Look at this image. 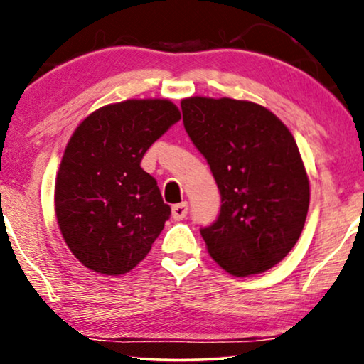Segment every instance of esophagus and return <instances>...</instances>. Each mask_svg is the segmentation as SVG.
<instances>
[{"mask_svg":"<svg viewBox=\"0 0 364 364\" xmlns=\"http://www.w3.org/2000/svg\"><path fill=\"white\" fill-rule=\"evenodd\" d=\"M187 210H188L187 202L176 203V205L172 207V218H173V220H182V218H186Z\"/></svg>","mask_w":364,"mask_h":364,"instance_id":"obj_1","label":"esophagus"}]
</instances>
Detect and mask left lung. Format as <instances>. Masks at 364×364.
<instances>
[{"label": "left lung", "instance_id": "1", "mask_svg": "<svg viewBox=\"0 0 364 364\" xmlns=\"http://www.w3.org/2000/svg\"><path fill=\"white\" fill-rule=\"evenodd\" d=\"M181 106L188 137L222 196L220 215L200 230L208 253L235 277L270 270L295 247L310 205L295 139L252 101L193 96Z\"/></svg>", "mask_w": 364, "mask_h": 364}]
</instances>
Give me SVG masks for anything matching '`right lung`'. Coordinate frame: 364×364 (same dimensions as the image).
Instances as JSON below:
<instances>
[{
	"label": "right lung",
	"instance_id": "obj_1",
	"mask_svg": "<svg viewBox=\"0 0 364 364\" xmlns=\"http://www.w3.org/2000/svg\"><path fill=\"white\" fill-rule=\"evenodd\" d=\"M178 119L168 99H127L99 107L73 132L54 210L64 242L89 270L124 275L151 252L171 207L141 161Z\"/></svg>",
	"mask_w": 364,
	"mask_h": 364
}]
</instances>
